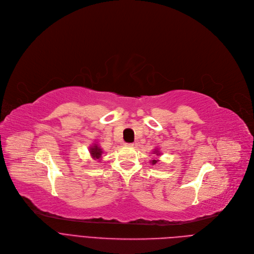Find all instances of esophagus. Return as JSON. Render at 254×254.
<instances>
[{
  "label": "esophagus",
  "mask_w": 254,
  "mask_h": 254,
  "mask_svg": "<svg viewBox=\"0 0 254 254\" xmlns=\"http://www.w3.org/2000/svg\"><path fill=\"white\" fill-rule=\"evenodd\" d=\"M125 147H133V144H129V143H125L124 145Z\"/></svg>",
  "instance_id": "esophagus-1"
}]
</instances>
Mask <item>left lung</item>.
<instances>
[{"label":"left lung","mask_w":254,"mask_h":254,"mask_svg":"<svg viewBox=\"0 0 254 254\" xmlns=\"http://www.w3.org/2000/svg\"><path fill=\"white\" fill-rule=\"evenodd\" d=\"M154 154H156V155H160V152H159V151H158L157 149H155V150H154ZM158 161H159V160H152V161H151V163H152V165L156 164V163L158 162Z\"/></svg>","instance_id":"left-lung-1"}]
</instances>
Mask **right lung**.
<instances>
[{
  "label": "right lung",
  "instance_id": "1",
  "mask_svg": "<svg viewBox=\"0 0 254 254\" xmlns=\"http://www.w3.org/2000/svg\"><path fill=\"white\" fill-rule=\"evenodd\" d=\"M89 151H90V155L92 156V158L95 159V160H99V159L102 157L101 155H102L103 151H102V149H101L97 144H93V145H92V146L90 147Z\"/></svg>",
  "mask_w": 254,
  "mask_h": 254
}]
</instances>
